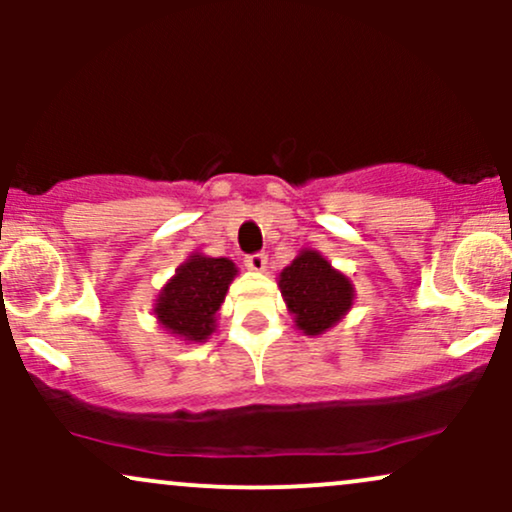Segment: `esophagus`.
Returning a JSON list of instances; mask_svg holds the SVG:
<instances>
[{"label":"esophagus","mask_w":512,"mask_h":512,"mask_svg":"<svg viewBox=\"0 0 512 512\" xmlns=\"http://www.w3.org/2000/svg\"><path fill=\"white\" fill-rule=\"evenodd\" d=\"M245 267H248L250 272H264V269H267V255H264V252L248 255L245 257Z\"/></svg>","instance_id":"1"}]
</instances>
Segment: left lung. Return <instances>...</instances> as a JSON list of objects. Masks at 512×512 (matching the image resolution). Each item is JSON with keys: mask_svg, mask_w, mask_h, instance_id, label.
I'll return each mask as SVG.
<instances>
[{"mask_svg": "<svg viewBox=\"0 0 512 512\" xmlns=\"http://www.w3.org/2000/svg\"><path fill=\"white\" fill-rule=\"evenodd\" d=\"M279 289L298 330L310 337L327 332L354 305V284L317 250H301L284 272Z\"/></svg>", "mask_w": 512, "mask_h": 512, "instance_id": "obj_1", "label": "left lung"}]
</instances>
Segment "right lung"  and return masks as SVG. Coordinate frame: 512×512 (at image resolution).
<instances>
[{"label": "right lung", "mask_w": 512, "mask_h": 512, "mask_svg": "<svg viewBox=\"0 0 512 512\" xmlns=\"http://www.w3.org/2000/svg\"><path fill=\"white\" fill-rule=\"evenodd\" d=\"M236 274V264L226 257L195 252L158 293L154 315L166 332L182 342H207L216 330V313Z\"/></svg>", "instance_id": "right-lung-1"}]
</instances>
